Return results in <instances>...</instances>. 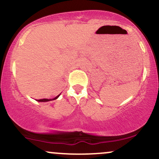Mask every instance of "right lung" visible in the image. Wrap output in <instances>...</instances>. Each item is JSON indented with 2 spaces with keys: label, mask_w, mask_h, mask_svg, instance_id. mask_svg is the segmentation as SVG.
<instances>
[{
  "label": "right lung",
  "mask_w": 159,
  "mask_h": 159,
  "mask_svg": "<svg viewBox=\"0 0 159 159\" xmlns=\"http://www.w3.org/2000/svg\"><path fill=\"white\" fill-rule=\"evenodd\" d=\"M59 95H58V96H56V97H55V98H53V99L43 98V99H39V100H38V101H40V102H46V101H52V100H55V99H56V98H58Z\"/></svg>",
  "instance_id": "1"
}]
</instances>
